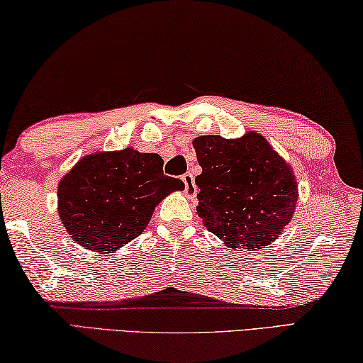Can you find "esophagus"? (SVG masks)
Listing matches in <instances>:
<instances>
[{"label":"esophagus","mask_w":363,"mask_h":363,"mask_svg":"<svg viewBox=\"0 0 363 363\" xmlns=\"http://www.w3.org/2000/svg\"><path fill=\"white\" fill-rule=\"evenodd\" d=\"M183 183H185V194L188 198H194L196 194H198V188L194 185V178L191 174H185L182 177Z\"/></svg>","instance_id":"1"}]
</instances>
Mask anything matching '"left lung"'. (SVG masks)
<instances>
[{"label":"left lung","mask_w":363,"mask_h":363,"mask_svg":"<svg viewBox=\"0 0 363 363\" xmlns=\"http://www.w3.org/2000/svg\"><path fill=\"white\" fill-rule=\"evenodd\" d=\"M203 174L196 207L207 230L230 247L247 251L270 245L294 216V170L262 135L241 138L203 135L193 140Z\"/></svg>","instance_id":"left-lung-1"}]
</instances>
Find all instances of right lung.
<instances>
[{"instance_id":"add662e5","label":"right lung","mask_w":363,"mask_h":363,"mask_svg":"<svg viewBox=\"0 0 363 363\" xmlns=\"http://www.w3.org/2000/svg\"><path fill=\"white\" fill-rule=\"evenodd\" d=\"M162 165L159 154L133 147L82 157L57 185L59 218L70 238L104 254L141 235L160 201L185 188Z\"/></svg>"}]
</instances>
